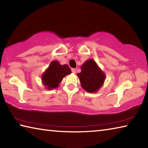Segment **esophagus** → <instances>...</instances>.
Returning a JSON list of instances; mask_svg holds the SVG:
<instances>
[{
	"label": "esophagus",
	"mask_w": 148,
	"mask_h": 148,
	"mask_svg": "<svg viewBox=\"0 0 148 148\" xmlns=\"http://www.w3.org/2000/svg\"><path fill=\"white\" fill-rule=\"evenodd\" d=\"M71 71H72V72H73V73H76V69H72Z\"/></svg>",
	"instance_id": "obj_1"
}]
</instances>
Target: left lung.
<instances>
[{"label": "left lung", "instance_id": "8db88e82", "mask_svg": "<svg viewBox=\"0 0 148 148\" xmlns=\"http://www.w3.org/2000/svg\"><path fill=\"white\" fill-rule=\"evenodd\" d=\"M81 86L88 92H97L104 84L106 75L92 59L87 60L77 74Z\"/></svg>", "mask_w": 148, "mask_h": 148}]
</instances>
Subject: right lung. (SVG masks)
Listing matches in <instances>:
<instances>
[{
	"label": "right lung",
	"mask_w": 148,
	"mask_h": 148,
	"mask_svg": "<svg viewBox=\"0 0 148 148\" xmlns=\"http://www.w3.org/2000/svg\"><path fill=\"white\" fill-rule=\"evenodd\" d=\"M71 72L67 64L61 65L57 61H51L42 75V82L47 89H56L59 87L63 77L71 74Z\"/></svg>",
	"instance_id": "right-lung-1"
}]
</instances>
